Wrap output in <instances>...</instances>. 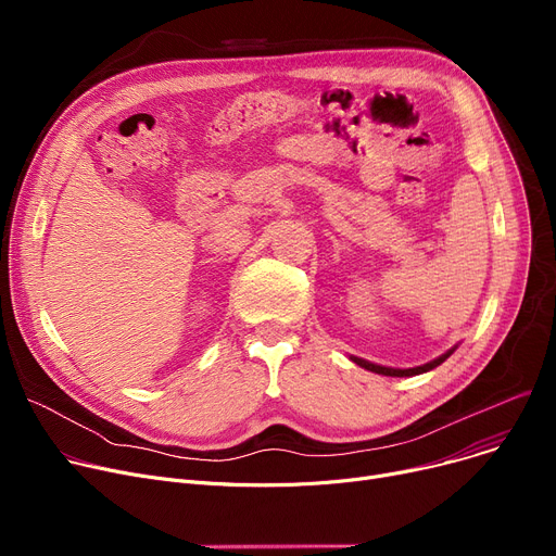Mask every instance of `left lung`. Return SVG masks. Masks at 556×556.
<instances>
[{"label": "left lung", "instance_id": "8db88e82", "mask_svg": "<svg viewBox=\"0 0 556 556\" xmlns=\"http://www.w3.org/2000/svg\"><path fill=\"white\" fill-rule=\"evenodd\" d=\"M455 352V348H451L448 352H444L442 356H438V358H433V362H429V364H424V366H417V368H386V366H377V364H370V362H366V358H358V356H350L352 362L356 364V366H362V368H366V370H370V372H377V375H386V377H413V375H421V372H429V370H433V368H438L440 364H444L446 358L451 356Z\"/></svg>", "mask_w": 556, "mask_h": 556}]
</instances>
